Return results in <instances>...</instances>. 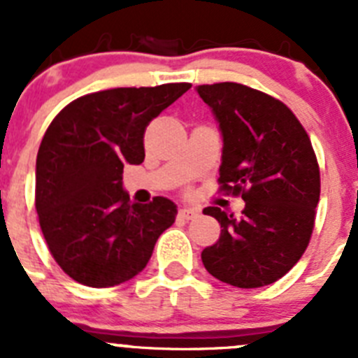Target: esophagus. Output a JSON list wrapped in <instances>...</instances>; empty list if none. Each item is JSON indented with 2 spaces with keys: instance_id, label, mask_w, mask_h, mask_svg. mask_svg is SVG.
Returning a JSON list of instances; mask_svg holds the SVG:
<instances>
[{
  "instance_id": "1",
  "label": "esophagus",
  "mask_w": 358,
  "mask_h": 358,
  "mask_svg": "<svg viewBox=\"0 0 358 358\" xmlns=\"http://www.w3.org/2000/svg\"><path fill=\"white\" fill-rule=\"evenodd\" d=\"M197 215H199L197 208H181V210H179V217L186 218V220H192V218H195Z\"/></svg>"
}]
</instances>
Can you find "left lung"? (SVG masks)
Returning <instances> with one entry per match:
<instances>
[{
    "label": "left lung",
    "mask_w": 358,
    "mask_h": 358,
    "mask_svg": "<svg viewBox=\"0 0 358 358\" xmlns=\"http://www.w3.org/2000/svg\"><path fill=\"white\" fill-rule=\"evenodd\" d=\"M197 93L222 134L220 189L245 201L240 218L204 208L222 229L202 251V264L227 285H271L299 262L312 236L321 194L315 152L276 98L236 82L197 85Z\"/></svg>",
    "instance_id": "obj_1"
}]
</instances>
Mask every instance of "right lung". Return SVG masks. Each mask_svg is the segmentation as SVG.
<instances>
[{
    "instance_id": "right-lung-1",
    "label": "right lung",
    "mask_w": 358,
    "mask_h": 358,
    "mask_svg": "<svg viewBox=\"0 0 358 358\" xmlns=\"http://www.w3.org/2000/svg\"><path fill=\"white\" fill-rule=\"evenodd\" d=\"M192 84L116 87L73 100L50 123L36 163V210L52 256L82 285L129 281L150 260L177 206L166 197L131 204L125 164L145 159L148 123Z\"/></svg>"
}]
</instances>
